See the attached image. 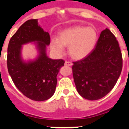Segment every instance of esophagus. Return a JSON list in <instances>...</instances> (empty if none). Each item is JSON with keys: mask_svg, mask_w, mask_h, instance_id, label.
<instances>
[{"mask_svg": "<svg viewBox=\"0 0 129 129\" xmlns=\"http://www.w3.org/2000/svg\"><path fill=\"white\" fill-rule=\"evenodd\" d=\"M65 66H72V63L70 62V61H66L65 62Z\"/></svg>", "mask_w": 129, "mask_h": 129, "instance_id": "esophagus-1", "label": "esophagus"}]
</instances>
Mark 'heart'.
<instances>
[{
	"label": "heart",
	"mask_w": 129,
	"mask_h": 129,
	"mask_svg": "<svg viewBox=\"0 0 129 129\" xmlns=\"http://www.w3.org/2000/svg\"><path fill=\"white\" fill-rule=\"evenodd\" d=\"M97 33L92 27L76 25L60 31L58 38L51 41V47L57 53H62L63 47H69V53L74 59H82L88 56L97 41Z\"/></svg>",
	"instance_id": "b5f03b06"
}]
</instances>
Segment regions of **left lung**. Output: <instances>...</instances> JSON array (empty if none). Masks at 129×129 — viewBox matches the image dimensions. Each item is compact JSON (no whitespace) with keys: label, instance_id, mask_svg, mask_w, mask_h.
<instances>
[{"label":"left lung","instance_id":"1","mask_svg":"<svg viewBox=\"0 0 129 129\" xmlns=\"http://www.w3.org/2000/svg\"><path fill=\"white\" fill-rule=\"evenodd\" d=\"M73 63L74 80L80 95L90 100L103 98L114 88L122 71L118 41L106 29L101 32L92 52Z\"/></svg>","mask_w":129,"mask_h":129}]
</instances>
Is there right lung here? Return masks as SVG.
Wrapping results in <instances>:
<instances>
[{
    "instance_id": "add662e5",
    "label": "right lung",
    "mask_w": 129,
    "mask_h": 129,
    "mask_svg": "<svg viewBox=\"0 0 129 129\" xmlns=\"http://www.w3.org/2000/svg\"><path fill=\"white\" fill-rule=\"evenodd\" d=\"M37 42L39 55L34 61L25 62L21 57L22 45ZM50 36L43 31L37 19L24 23L12 36L8 45L7 68L13 82L26 97L35 101H44L53 95L57 75L64 66V60L52 59L46 55V45Z\"/></svg>"
}]
</instances>
